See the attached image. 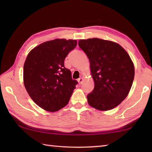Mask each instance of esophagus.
I'll use <instances>...</instances> for the list:
<instances>
[{
  "label": "esophagus",
  "instance_id": "obj_1",
  "mask_svg": "<svg viewBox=\"0 0 152 152\" xmlns=\"http://www.w3.org/2000/svg\"><path fill=\"white\" fill-rule=\"evenodd\" d=\"M83 81V78H79V79L78 80V83H80V84H82Z\"/></svg>",
  "mask_w": 152,
  "mask_h": 152
}]
</instances>
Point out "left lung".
Returning <instances> with one entry per match:
<instances>
[{
	"mask_svg": "<svg viewBox=\"0 0 152 152\" xmlns=\"http://www.w3.org/2000/svg\"><path fill=\"white\" fill-rule=\"evenodd\" d=\"M89 58L93 91L87 96L88 104L107 111L118 106L127 97L134 77V66L129 55L114 42L99 38L78 41Z\"/></svg>",
	"mask_w": 152,
	"mask_h": 152,
	"instance_id": "1",
	"label": "left lung"
}]
</instances>
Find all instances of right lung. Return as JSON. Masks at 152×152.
<instances>
[{
	"label": "right lung",
	"mask_w": 152,
	"mask_h": 152,
	"mask_svg": "<svg viewBox=\"0 0 152 152\" xmlns=\"http://www.w3.org/2000/svg\"><path fill=\"white\" fill-rule=\"evenodd\" d=\"M77 40L54 39L33 48L25 61L23 83L32 100L45 110L54 112L64 107L78 83L64 65L65 57Z\"/></svg>",
	"instance_id": "right-lung-1"
}]
</instances>
